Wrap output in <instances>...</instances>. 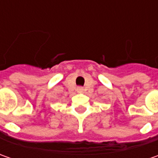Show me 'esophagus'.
<instances>
[{"mask_svg": "<svg viewBox=\"0 0 158 158\" xmlns=\"http://www.w3.org/2000/svg\"><path fill=\"white\" fill-rule=\"evenodd\" d=\"M77 91H78V92H82V87H78V88H77Z\"/></svg>", "mask_w": 158, "mask_h": 158, "instance_id": "1", "label": "esophagus"}]
</instances>
